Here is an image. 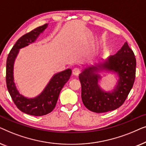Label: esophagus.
<instances>
[{"mask_svg": "<svg viewBox=\"0 0 146 146\" xmlns=\"http://www.w3.org/2000/svg\"><path fill=\"white\" fill-rule=\"evenodd\" d=\"M72 73L74 75L78 76L80 73V69L79 68H74L72 70Z\"/></svg>", "mask_w": 146, "mask_h": 146, "instance_id": "obj_1", "label": "esophagus"}]
</instances>
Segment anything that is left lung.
<instances>
[{"instance_id":"obj_1","label":"left lung","mask_w":146,"mask_h":146,"mask_svg":"<svg viewBox=\"0 0 146 146\" xmlns=\"http://www.w3.org/2000/svg\"><path fill=\"white\" fill-rule=\"evenodd\" d=\"M136 60L127 42L114 55L99 64L86 68L80 74L82 100L89 110L106 112L118 108L124 102L132 88L135 78ZM106 70L116 73L119 79L111 92H105L98 84L101 77L97 72Z\"/></svg>"}]
</instances>
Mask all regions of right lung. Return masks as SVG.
Segmentation results:
<instances>
[{"label":"right lung","instance_id":"add662e5","mask_svg":"<svg viewBox=\"0 0 146 146\" xmlns=\"http://www.w3.org/2000/svg\"><path fill=\"white\" fill-rule=\"evenodd\" d=\"M47 27L48 24H45L20 38L10 51L7 60L6 82L8 91L14 103L23 112L35 116L48 114L53 110L62 88L68 81L72 74V70L70 68L55 74L40 94L33 98H26L17 90L14 82L13 70L14 63L19 50L34 42Z\"/></svg>","mask_w":146,"mask_h":146}]
</instances>
